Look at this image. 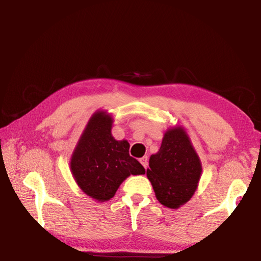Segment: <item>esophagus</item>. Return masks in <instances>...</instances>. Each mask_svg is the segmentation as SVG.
<instances>
[{"label":"esophagus","mask_w":261,"mask_h":261,"mask_svg":"<svg viewBox=\"0 0 261 261\" xmlns=\"http://www.w3.org/2000/svg\"><path fill=\"white\" fill-rule=\"evenodd\" d=\"M139 161H140L141 165L144 166L145 169H147V167H148V158L147 156H143Z\"/></svg>","instance_id":"1"}]
</instances>
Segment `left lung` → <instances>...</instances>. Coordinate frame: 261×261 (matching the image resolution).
Masks as SVG:
<instances>
[{
  "mask_svg": "<svg viewBox=\"0 0 261 261\" xmlns=\"http://www.w3.org/2000/svg\"><path fill=\"white\" fill-rule=\"evenodd\" d=\"M201 170L200 159L188 134L182 126H174L166 131L159 152L149 158L146 175L156 199L175 210L191 199Z\"/></svg>",
  "mask_w": 261,
  "mask_h": 261,
  "instance_id": "8db88e82",
  "label": "left lung"
}]
</instances>
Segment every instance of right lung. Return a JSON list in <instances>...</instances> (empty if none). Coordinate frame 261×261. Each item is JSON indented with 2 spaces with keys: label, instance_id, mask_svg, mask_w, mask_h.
<instances>
[{
  "label": "right lung",
  "instance_id": "right-lung-1",
  "mask_svg": "<svg viewBox=\"0 0 261 261\" xmlns=\"http://www.w3.org/2000/svg\"><path fill=\"white\" fill-rule=\"evenodd\" d=\"M113 117L99 110L88 121L70 161L78 187L100 202L113 198L130 175L145 174L144 167L130 156L126 140L112 136Z\"/></svg>",
  "mask_w": 261,
  "mask_h": 261
}]
</instances>
